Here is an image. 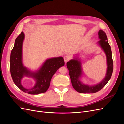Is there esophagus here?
Wrapping results in <instances>:
<instances>
[{
    "label": "esophagus",
    "mask_w": 124,
    "mask_h": 124,
    "mask_svg": "<svg viewBox=\"0 0 124 124\" xmlns=\"http://www.w3.org/2000/svg\"><path fill=\"white\" fill-rule=\"evenodd\" d=\"M63 59H64V61L65 62H68L69 60L70 59V56L69 55H66L64 57H63Z\"/></svg>",
    "instance_id": "esophagus-1"
}]
</instances>
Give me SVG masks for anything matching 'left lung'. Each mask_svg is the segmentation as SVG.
<instances>
[{
  "label": "left lung",
  "instance_id": "obj_1",
  "mask_svg": "<svg viewBox=\"0 0 124 124\" xmlns=\"http://www.w3.org/2000/svg\"><path fill=\"white\" fill-rule=\"evenodd\" d=\"M100 40L97 43L103 50L107 57V69L106 76L99 83L96 85H89L83 83L81 81L83 74L81 62L78 57V55L74 56L73 59L70 60L67 63V68L71 78V83L74 89L77 92L84 93H96L102 89L110 80L113 70V62L112 59L111 46L108 44L107 35L102 30H99L98 32Z\"/></svg>",
  "mask_w": 124,
  "mask_h": 124
}]
</instances>
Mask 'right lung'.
<instances>
[{
  "label": "right lung",
  "instance_id": "1",
  "mask_svg": "<svg viewBox=\"0 0 124 124\" xmlns=\"http://www.w3.org/2000/svg\"><path fill=\"white\" fill-rule=\"evenodd\" d=\"M25 35L22 32L16 41L11 51L10 59V70L12 80L21 91L29 94L38 95L45 93L49 88L51 78L61 67L65 65L63 57H53L46 59L40 68L32 71L25 67L22 61V47ZM24 76L32 77L35 84L32 88L26 89L21 85V81Z\"/></svg>",
  "mask_w": 124,
  "mask_h": 124
}]
</instances>
